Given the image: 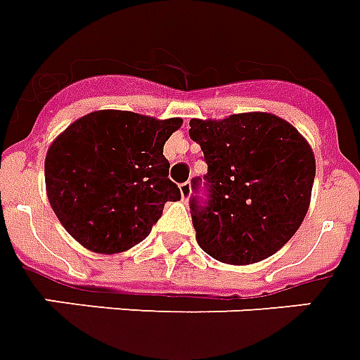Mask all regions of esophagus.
I'll return each instance as SVG.
<instances>
[{"instance_id":"obj_1","label":"esophagus","mask_w":360,"mask_h":360,"mask_svg":"<svg viewBox=\"0 0 360 360\" xmlns=\"http://www.w3.org/2000/svg\"><path fill=\"white\" fill-rule=\"evenodd\" d=\"M180 195H182V200H188L189 195H191V184L189 182L180 184Z\"/></svg>"}]
</instances>
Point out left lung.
Here are the masks:
<instances>
[{"label": "left lung", "instance_id": "1", "mask_svg": "<svg viewBox=\"0 0 360 360\" xmlns=\"http://www.w3.org/2000/svg\"><path fill=\"white\" fill-rule=\"evenodd\" d=\"M208 172L206 198L189 200L197 241L215 260L247 266L297 232L310 204L316 160L303 135L271 113L189 120ZM191 188L198 193L200 178Z\"/></svg>", "mask_w": 360, "mask_h": 360}]
</instances>
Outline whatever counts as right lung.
Instances as JSON below:
<instances>
[{
    "label": "right lung",
    "mask_w": 360,
    "mask_h": 360,
    "mask_svg": "<svg viewBox=\"0 0 360 360\" xmlns=\"http://www.w3.org/2000/svg\"><path fill=\"white\" fill-rule=\"evenodd\" d=\"M182 119L102 109L72 122L48 148L46 193L57 219L85 249L115 255L150 234L180 189L169 180L165 141Z\"/></svg>",
    "instance_id": "add662e5"
}]
</instances>
